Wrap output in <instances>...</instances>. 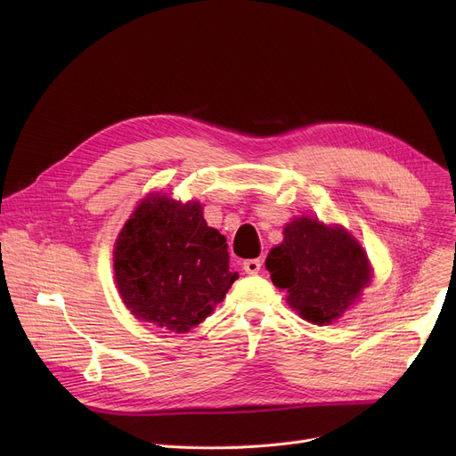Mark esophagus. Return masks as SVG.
<instances>
[{"label": "esophagus", "mask_w": 456, "mask_h": 456, "mask_svg": "<svg viewBox=\"0 0 456 456\" xmlns=\"http://www.w3.org/2000/svg\"><path fill=\"white\" fill-rule=\"evenodd\" d=\"M242 268H244V272H246V273H249V275H256V273L262 270V260H260V258H249V260H246V262H244Z\"/></svg>", "instance_id": "obj_1"}]
</instances>
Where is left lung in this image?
Masks as SVG:
<instances>
[{"mask_svg":"<svg viewBox=\"0 0 456 456\" xmlns=\"http://www.w3.org/2000/svg\"><path fill=\"white\" fill-rule=\"evenodd\" d=\"M289 305L316 325L330 323L361 296L370 282L364 249L344 229H330L313 218H297L284 227V240L266 258Z\"/></svg>","mask_w":456,"mask_h":456,"instance_id":"left-lung-1","label":"left lung"}]
</instances>
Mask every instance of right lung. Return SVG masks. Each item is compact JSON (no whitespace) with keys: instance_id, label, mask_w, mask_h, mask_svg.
Listing matches in <instances>:
<instances>
[{"instance_id":"add662e5","label":"right lung","mask_w":456,"mask_h":456,"mask_svg":"<svg viewBox=\"0 0 456 456\" xmlns=\"http://www.w3.org/2000/svg\"><path fill=\"white\" fill-rule=\"evenodd\" d=\"M114 275L131 313L174 332L201 323L238 273L225 236L208 227L198 201L143 200L118 236Z\"/></svg>"}]
</instances>
